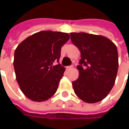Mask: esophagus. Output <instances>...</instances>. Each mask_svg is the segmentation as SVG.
<instances>
[{"instance_id": "obj_1", "label": "esophagus", "mask_w": 129, "mask_h": 129, "mask_svg": "<svg viewBox=\"0 0 129 129\" xmlns=\"http://www.w3.org/2000/svg\"><path fill=\"white\" fill-rule=\"evenodd\" d=\"M73 66H67L66 67V69L67 70H70V69H73Z\"/></svg>"}]
</instances>
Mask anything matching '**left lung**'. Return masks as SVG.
<instances>
[{
  "label": "left lung",
  "instance_id": "obj_1",
  "mask_svg": "<svg viewBox=\"0 0 129 129\" xmlns=\"http://www.w3.org/2000/svg\"><path fill=\"white\" fill-rule=\"evenodd\" d=\"M70 39L81 52L79 75L72 83L75 93L86 103L100 102L115 84L119 66L116 45L106 37L85 32H71Z\"/></svg>",
  "mask_w": 129,
  "mask_h": 129
}]
</instances>
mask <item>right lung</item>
I'll return each instance as SVG.
<instances>
[{
	"instance_id": "1",
	"label": "right lung",
	"mask_w": 129,
	"mask_h": 129,
	"mask_svg": "<svg viewBox=\"0 0 129 129\" xmlns=\"http://www.w3.org/2000/svg\"><path fill=\"white\" fill-rule=\"evenodd\" d=\"M69 39L68 33L41 31L17 46L14 59L16 78L28 99L44 102L56 92L66 69L53 63H59L61 47Z\"/></svg>"
}]
</instances>
